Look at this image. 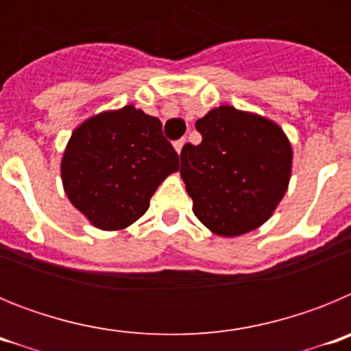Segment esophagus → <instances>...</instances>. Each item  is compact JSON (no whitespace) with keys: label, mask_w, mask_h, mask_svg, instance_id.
<instances>
[{"label":"esophagus","mask_w":351,"mask_h":351,"mask_svg":"<svg viewBox=\"0 0 351 351\" xmlns=\"http://www.w3.org/2000/svg\"><path fill=\"white\" fill-rule=\"evenodd\" d=\"M184 144H186V138H179V141L173 142V147H176L178 154H181V151H182V147H184Z\"/></svg>","instance_id":"esophagus-1"}]
</instances>
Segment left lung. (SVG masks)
Segmentation results:
<instances>
[{
    "instance_id": "1",
    "label": "left lung",
    "mask_w": 351,
    "mask_h": 351,
    "mask_svg": "<svg viewBox=\"0 0 351 351\" xmlns=\"http://www.w3.org/2000/svg\"><path fill=\"white\" fill-rule=\"evenodd\" d=\"M198 145L181 151L193 213L213 234L237 237L267 221L288 190L291 144L280 125L221 105L195 123Z\"/></svg>"
}]
</instances>
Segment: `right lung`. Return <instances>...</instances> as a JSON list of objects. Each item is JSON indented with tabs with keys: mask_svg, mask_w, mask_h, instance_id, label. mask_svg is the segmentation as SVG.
I'll use <instances>...</instances> for the list:
<instances>
[{
	"mask_svg": "<svg viewBox=\"0 0 351 351\" xmlns=\"http://www.w3.org/2000/svg\"><path fill=\"white\" fill-rule=\"evenodd\" d=\"M179 156L158 117L126 105L77 126L61 160L68 200L100 230H123L144 216Z\"/></svg>",
	"mask_w": 351,
	"mask_h": 351,
	"instance_id": "1",
	"label": "right lung"
}]
</instances>
